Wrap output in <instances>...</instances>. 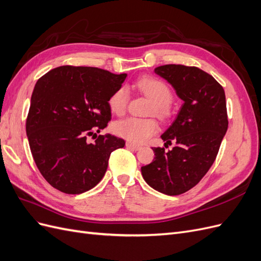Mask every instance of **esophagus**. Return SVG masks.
Returning <instances> with one entry per match:
<instances>
[{"label": "esophagus", "mask_w": 261, "mask_h": 261, "mask_svg": "<svg viewBox=\"0 0 261 261\" xmlns=\"http://www.w3.org/2000/svg\"><path fill=\"white\" fill-rule=\"evenodd\" d=\"M126 147L129 148V149H133V150H139L141 148L139 145L133 144V143H130V141H127V143H126Z\"/></svg>", "instance_id": "1"}]
</instances>
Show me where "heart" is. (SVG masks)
Segmentation results:
<instances>
[{
	"instance_id": "1",
	"label": "heart",
	"mask_w": 261,
	"mask_h": 261,
	"mask_svg": "<svg viewBox=\"0 0 261 261\" xmlns=\"http://www.w3.org/2000/svg\"><path fill=\"white\" fill-rule=\"evenodd\" d=\"M137 88L152 101L150 112L154 113L162 120L171 115V102L173 93L170 86L164 81L153 76L141 77L136 83ZM129 101V92L127 87L121 86L111 94L109 106L111 111L117 115H122L127 109ZM116 135L127 139L130 143H144L159 129L158 122L152 117H126L117 121L113 127Z\"/></svg>"
}]
</instances>
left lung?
<instances>
[{"label":"left lung","instance_id":"left-lung-1","mask_svg":"<svg viewBox=\"0 0 261 261\" xmlns=\"http://www.w3.org/2000/svg\"><path fill=\"white\" fill-rule=\"evenodd\" d=\"M184 101L161 138L172 150L152 148L154 161L141 168L148 185L165 195L176 196L193 188L215 162L227 129L223 87L210 74L195 66L167 64L154 68Z\"/></svg>","mask_w":261,"mask_h":261}]
</instances>
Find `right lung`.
Segmentation results:
<instances>
[{
  "label": "right lung",
  "mask_w": 261,
  "mask_h": 261,
  "mask_svg": "<svg viewBox=\"0 0 261 261\" xmlns=\"http://www.w3.org/2000/svg\"><path fill=\"white\" fill-rule=\"evenodd\" d=\"M127 74L65 65L38 80L26 133L38 170L65 194H82L105 176L111 152L125 146L111 134L97 136L111 121L109 99ZM97 138L89 143L88 138Z\"/></svg>",
  "instance_id": "add662e5"
}]
</instances>
